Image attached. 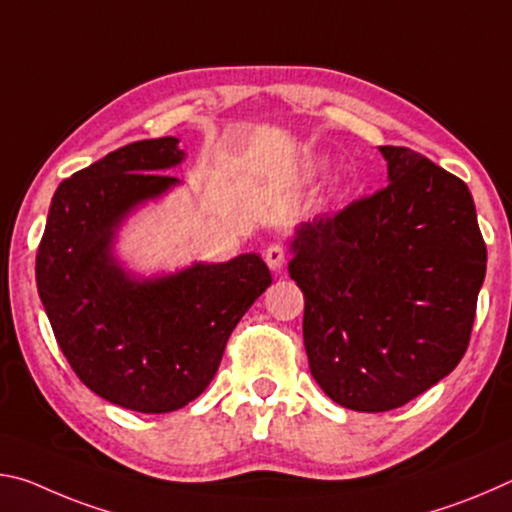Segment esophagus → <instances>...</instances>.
Instances as JSON below:
<instances>
[{
  "instance_id": "34e87169",
  "label": "esophagus",
  "mask_w": 512,
  "mask_h": 512,
  "mask_svg": "<svg viewBox=\"0 0 512 512\" xmlns=\"http://www.w3.org/2000/svg\"><path fill=\"white\" fill-rule=\"evenodd\" d=\"M264 257H266V264L271 271H280L284 262H287V250H284L280 244H271L266 248Z\"/></svg>"
}]
</instances>
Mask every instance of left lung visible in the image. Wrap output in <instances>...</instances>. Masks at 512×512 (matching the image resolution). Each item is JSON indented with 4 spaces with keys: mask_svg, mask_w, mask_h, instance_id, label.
I'll return each mask as SVG.
<instances>
[{
    "mask_svg": "<svg viewBox=\"0 0 512 512\" xmlns=\"http://www.w3.org/2000/svg\"><path fill=\"white\" fill-rule=\"evenodd\" d=\"M379 151L384 189L289 239L311 375L363 413L397 409L458 366L488 262L463 180L404 146Z\"/></svg>",
    "mask_w": 512,
    "mask_h": 512,
    "instance_id": "8db88e82",
    "label": "left lung"
}]
</instances>
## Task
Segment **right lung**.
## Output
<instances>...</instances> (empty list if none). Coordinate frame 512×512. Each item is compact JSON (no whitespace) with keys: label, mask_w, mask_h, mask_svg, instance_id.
I'll use <instances>...</instances> for the list:
<instances>
[{"label":"right lung","mask_w":512,"mask_h":512,"mask_svg":"<svg viewBox=\"0 0 512 512\" xmlns=\"http://www.w3.org/2000/svg\"><path fill=\"white\" fill-rule=\"evenodd\" d=\"M178 137L121 146L76 171L51 198L36 282L69 366L92 393L124 409L169 413L196 400L232 329L273 282L257 253L137 275L119 262V228L158 201L185 160Z\"/></svg>","instance_id":"right-lung-1"}]
</instances>
